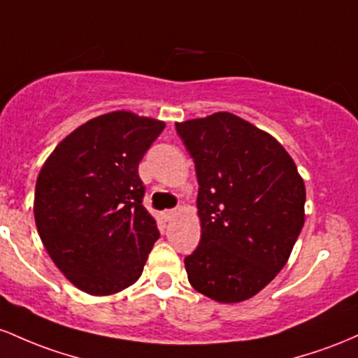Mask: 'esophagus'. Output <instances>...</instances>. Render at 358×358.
<instances>
[{
	"label": "esophagus",
	"instance_id": "34e87169",
	"mask_svg": "<svg viewBox=\"0 0 358 358\" xmlns=\"http://www.w3.org/2000/svg\"><path fill=\"white\" fill-rule=\"evenodd\" d=\"M179 211H180V208H174V210H166V211L162 213L164 220H166V222H169V220H172V218H174V216L178 215Z\"/></svg>",
	"mask_w": 358,
	"mask_h": 358
}]
</instances>
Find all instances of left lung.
I'll return each mask as SVG.
<instances>
[{
	"label": "left lung",
	"mask_w": 358,
	"mask_h": 358,
	"mask_svg": "<svg viewBox=\"0 0 358 358\" xmlns=\"http://www.w3.org/2000/svg\"><path fill=\"white\" fill-rule=\"evenodd\" d=\"M196 164L201 242L187 279L218 303L254 298L286 266L304 224L306 187L267 131L220 111L176 123Z\"/></svg>",
	"instance_id": "left-lung-1"
}]
</instances>
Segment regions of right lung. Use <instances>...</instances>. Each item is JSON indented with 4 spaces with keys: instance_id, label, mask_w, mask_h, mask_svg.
<instances>
[{
    "instance_id": "obj_1",
    "label": "right lung",
    "mask_w": 358,
    "mask_h": 358,
    "mask_svg": "<svg viewBox=\"0 0 358 358\" xmlns=\"http://www.w3.org/2000/svg\"><path fill=\"white\" fill-rule=\"evenodd\" d=\"M164 128L131 111L96 116L40 169L38 235L59 271L87 294H115L135 284L157 242V224L142 204L138 164Z\"/></svg>"
}]
</instances>
